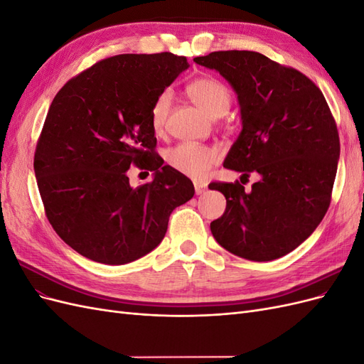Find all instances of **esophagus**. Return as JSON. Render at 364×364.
<instances>
[{
  "instance_id": "obj_1",
  "label": "esophagus",
  "mask_w": 364,
  "mask_h": 364,
  "mask_svg": "<svg viewBox=\"0 0 364 364\" xmlns=\"http://www.w3.org/2000/svg\"><path fill=\"white\" fill-rule=\"evenodd\" d=\"M194 190H196V194L200 196L206 191V183H200V182H196L194 183Z\"/></svg>"
}]
</instances>
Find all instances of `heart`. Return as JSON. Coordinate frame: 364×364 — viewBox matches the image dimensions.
Returning a JSON list of instances; mask_svg holds the SVG:
<instances>
[{
  "instance_id": "heart-1",
  "label": "heart",
  "mask_w": 364,
  "mask_h": 364,
  "mask_svg": "<svg viewBox=\"0 0 364 364\" xmlns=\"http://www.w3.org/2000/svg\"><path fill=\"white\" fill-rule=\"evenodd\" d=\"M186 92L194 105L211 118L223 117L229 111L230 100H232L229 87L213 77H202V79L191 82L186 87ZM171 102L173 92L170 90H164L153 102L150 109V124L155 134L164 132ZM217 159L218 151L215 149L193 144V142H182L167 151V162L170 167L191 179L205 178Z\"/></svg>"
}]
</instances>
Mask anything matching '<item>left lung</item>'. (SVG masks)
<instances>
[{
    "label": "left lung",
    "instance_id": "left-lung-1",
    "mask_svg": "<svg viewBox=\"0 0 364 364\" xmlns=\"http://www.w3.org/2000/svg\"><path fill=\"white\" fill-rule=\"evenodd\" d=\"M194 62L220 73L237 94L243 127L223 167L259 176L249 193L238 182L209 183L226 197L211 232L245 259L287 255L331 202L340 141L325 97L302 73L255 51H214Z\"/></svg>",
    "mask_w": 364,
    "mask_h": 364
}]
</instances>
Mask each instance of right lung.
Wrapping results in <instances>:
<instances>
[{
	"instance_id": "add662e5",
	"label": "right lung",
	"mask_w": 364,
	"mask_h": 364,
	"mask_svg": "<svg viewBox=\"0 0 364 364\" xmlns=\"http://www.w3.org/2000/svg\"><path fill=\"white\" fill-rule=\"evenodd\" d=\"M188 67L171 53L118 54L54 97L33 165L48 222L82 257L119 266L147 255L193 199V182L156 155L150 124L155 98ZM130 164L154 181L134 189Z\"/></svg>"
}]
</instances>
